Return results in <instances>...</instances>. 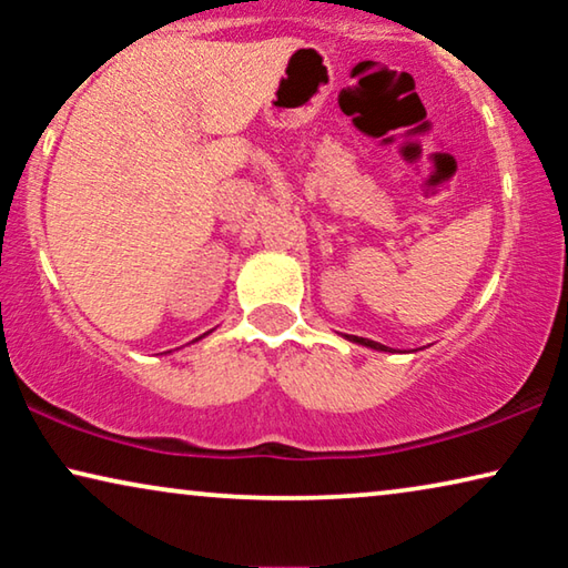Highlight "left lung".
Segmentation results:
<instances>
[{"label": "left lung", "mask_w": 568, "mask_h": 568, "mask_svg": "<svg viewBox=\"0 0 568 568\" xmlns=\"http://www.w3.org/2000/svg\"><path fill=\"white\" fill-rule=\"evenodd\" d=\"M348 341H354V344H362V346H369V348H377V352H387V346L377 344V341H369V338H359V336H346Z\"/></svg>", "instance_id": "obj_1"}]
</instances>
